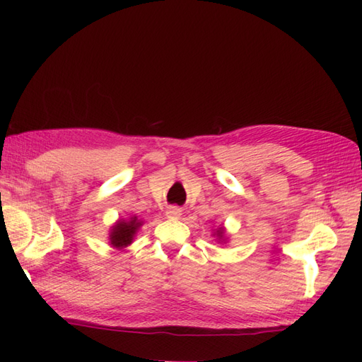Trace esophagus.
Returning <instances> with one entry per match:
<instances>
[{
	"label": "esophagus",
	"mask_w": 362,
	"mask_h": 362,
	"mask_svg": "<svg viewBox=\"0 0 362 362\" xmlns=\"http://www.w3.org/2000/svg\"><path fill=\"white\" fill-rule=\"evenodd\" d=\"M181 214H182V213H181V208H178V206H169L168 211H166V216L170 217V218H177V217H180Z\"/></svg>",
	"instance_id": "obj_1"
}]
</instances>
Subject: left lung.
<instances>
[{"instance_id": "left-lung-1", "label": "left lung", "mask_w": 362, "mask_h": 362, "mask_svg": "<svg viewBox=\"0 0 362 362\" xmlns=\"http://www.w3.org/2000/svg\"><path fill=\"white\" fill-rule=\"evenodd\" d=\"M216 235H217V238H218V242H223V238H225V229H223V226H221V228H217L216 229V233H214Z\"/></svg>"}]
</instances>
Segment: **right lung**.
<instances>
[{"mask_svg":"<svg viewBox=\"0 0 362 362\" xmlns=\"http://www.w3.org/2000/svg\"><path fill=\"white\" fill-rule=\"evenodd\" d=\"M141 221H139L137 216L129 217L128 221H124V218H120L117 221L112 229H110V245L116 249H124L127 246H129L133 243L134 235L139 231V228L141 226Z\"/></svg>","mask_w":362,"mask_h":362,"instance_id":"obj_1","label":"right lung"}]
</instances>
